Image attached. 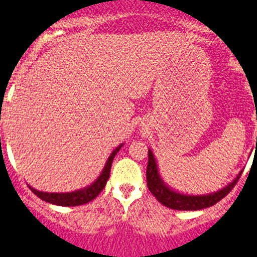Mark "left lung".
I'll list each match as a JSON object with an SVG mask.
<instances>
[{
    "mask_svg": "<svg viewBox=\"0 0 257 257\" xmlns=\"http://www.w3.org/2000/svg\"><path fill=\"white\" fill-rule=\"evenodd\" d=\"M148 168H147V182L150 193L157 198V201L164 206L173 210H183V211H195V210H202L207 208L210 206H214L216 202L226 197L230 193L233 186L236 185L241 176V172L232 179L227 186L218 190L215 193L202 194V195H193V194H183L181 191H177L173 187H170L168 183L162 179L161 174L158 172V165L156 161L152 149L148 152Z\"/></svg>",
    "mask_w": 257,
    "mask_h": 257,
    "instance_id": "1",
    "label": "left lung"
}]
</instances>
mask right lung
I'll return each mask as SVG.
<instances>
[{"mask_svg": "<svg viewBox=\"0 0 257 257\" xmlns=\"http://www.w3.org/2000/svg\"><path fill=\"white\" fill-rule=\"evenodd\" d=\"M124 144H120L116 149H113V152L110 153V156L108 157L107 162L104 165L103 170L100 173V176L93 181L91 185L83 187L80 190H75V191H71V193H45V191H39V190L34 189V187H30V190L33 193L39 197L42 201L47 202V203H53L56 206H68V207H72V206H80V204H85L91 202L92 199H95L101 190L105 187L107 185V181L109 178L110 168H112V162H113L114 156L117 154V152L122 148Z\"/></svg>", "mask_w": 257, "mask_h": 257, "instance_id": "obj_1", "label": "right lung"}]
</instances>
